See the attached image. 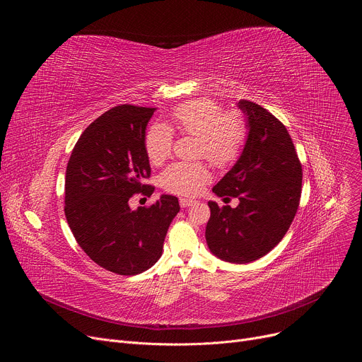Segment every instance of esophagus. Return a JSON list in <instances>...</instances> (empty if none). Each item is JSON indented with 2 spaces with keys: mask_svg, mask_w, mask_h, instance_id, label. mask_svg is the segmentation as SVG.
Segmentation results:
<instances>
[{
  "mask_svg": "<svg viewBox=\"0 0 362 362\" xmlns=\"http://www.w3.org/2000/svg\"><path fill=\"white\" fill-rule=\"evenodd\" d=\"M179 203H180L182 208H189V206L196 204V200L194 199H189V197H180Z\"/></svg>",
  "mask_w": 362,
  "mask_h": 362,
  "instance_id": "1",
  "label": "esophagus"
}]
</instances>
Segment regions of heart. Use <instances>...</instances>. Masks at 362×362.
Wrapping results in <instances>:
<instances>
[{
  "label": "heart",
  "instance_id": "heart-1",
  "mask_svg": "<svg viewBox=\"0 0 362 362\" xmlns=\"http://www.w3.org/2000/svg\"><path fill=\"white\" fill-rule=\"evenodd\" d=\"M177 129L199 137V156H204L219 168L230 166L240 156L246 139L242 119L225 113L216 101L197 98L180 105L172 113ZM147 158L153 165L165 162L173 148V134L162 124L151 126L144 137ZM211 179L209 168L204 163L177 162L170 165L160 177L162 186L177 194H196Z\"/></svg>",
  "mask_w": 362,
  "mask_h": 362
}]
</instances>
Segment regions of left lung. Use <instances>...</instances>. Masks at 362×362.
Returning <instances> with one entry per match:
<instances>
[{
    "label": "left lung",
    "instance_id": "8db88e82",
    "mask_svg": "<svg viewBox=\"0 0 362 362\" xmlns=\"http://www.w3.org/2000/svg\"><path fill=\"white\" fill-rule=\"evenodd\" d=\"M247 136L233 168L215 185L236 208L208 202L206 242L219 259L249 264L271 252L288 232L299 206L302 166L286 127L267 109L240 100Z\"/></svg>",
    "mask_w": 362,
    "mask_h": 362
}]
</instances>
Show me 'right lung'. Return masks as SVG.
Wrapping results in <instances>:
<instances>
[{
    "instance_id": "1",
    "label": "right lung",
    "mask_w": 362,
    "mask_h": 362,
    "mask_svg": "<svg viewBox=\"0 0 362 362\" xmlns=\"http://www.w3.org/2000/svg\"><path fill=\"white\" fill-rule=\"evenodd\" d=\"M156 109L117 106L95 119L77 140L66 170L67 223L80 247L101 268L137 275L159 261L179 200L162 194L150 208L132 211L134 193L151 194L144 148Z\"/></svg>"
}]
</instances>
